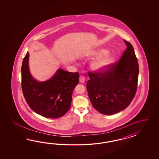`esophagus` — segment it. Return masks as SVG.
Returning <instances> with one entry per match:
<instances>
[{
  "label": "esophagus",
  "instance_id": "obj_1",
  "mask_svg": "<svg viewBox=\"0 0 159 159\" xmlns=\"http://www.w3.org/2000/svg\"><path fill=\"white\" fill-rule=\"evenodd\" d=\"M79 81L80 83H84V82L85 81V77L84 76H80L79 77Z\"/></svg>",
  "mask_w": 159,
  "mask_h": 159
}]
</instances>
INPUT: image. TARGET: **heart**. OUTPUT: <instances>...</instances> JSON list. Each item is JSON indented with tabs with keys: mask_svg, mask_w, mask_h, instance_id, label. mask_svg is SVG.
<instances>
[{
	"mask_svg": "<svg viewBox=\"0 0 159 159\" xmlns=\"http://www.w3.org/2000/svg\"><path fill=\"white\" fill-rule=\"evenodd\" d=\"M108 51L104 48L94 50L89 53V58H96L90 64V68L94 72H102L107 70L115 62V58L108 55Z\"/></svg>",
	"mask_w": 159,
	"mask_h": 159,
	"instance_id": "heart-1",
	"label": "heart"
}]
</instances>
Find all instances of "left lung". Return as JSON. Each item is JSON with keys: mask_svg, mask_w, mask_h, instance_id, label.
<instances>
[{"mask_svg": "<svg viewBox=\"0 0 159 159\" xmlns=\"http://www.w3.org/2000/svg\"><path fill=\"white\" fill-rule=\"evenodd\" d=\"M118 62L102 72H89L87 82L88 94L92 106L100 113L112 115L130 104L137 90L139 65L131 43Z\"/></svg>", "mask_w": 159, "mask_h": 159, "instance_id": "1", "label": "left lung"}]
</instances>
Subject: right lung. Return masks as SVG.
<instances>
[{
	"label": "right lung",
	"mask_w": 159,
	"mask_h": 159,
	"mask_svg": "<svg viewBox=\"0 0 159 159\" xmlns=\"http://www.w3.org/2000/svg\"><path fill=\"white\" fill-rule=\"evenodd\" d=\"M29 58L27 52L21 66V87L27 103L35 112L44 117L62 116L70 108L73 91L79 83V73L59 69L50 79L39 82L30 73Z\"/></svg>",
	"instance_id": "obj_1"
}]
</instances>
